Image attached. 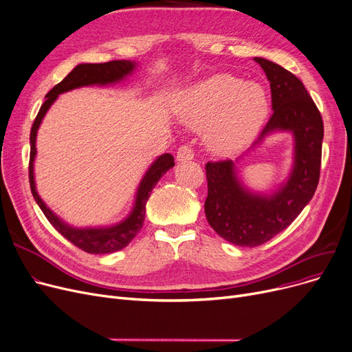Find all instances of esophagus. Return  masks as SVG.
Here are the masks:
<instances>
[{"label": "esophagus", "mask_w": 352, "mask_h": 352, "mask_svg": "<svg viewBox=\"0 0 352 352\" xmlns=\"http://www.w3.org/2000/svg\"><path fill=\"white\" fill-rule=\"evenodd\" d=\"M177 161L178 162H187V161H191L194 158V151L191 149V146L188 145H182L178 148L177 151Z\"/></svg>", "instance_id": "obj_1"}]
</instances>
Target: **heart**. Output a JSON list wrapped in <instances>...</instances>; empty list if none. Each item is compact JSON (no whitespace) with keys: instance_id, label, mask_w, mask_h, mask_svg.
<instances>
[{"instance_id":"b5f03b06","label":"heart","mask_w":352,"mask_h":352,"mask_svg":"<svg viewBox=\"0 0 352 352\" xmlns=\"http://www.w3.org/2000/svg\"><path fill=\"white\" fill-rule=\"evenodd\" d=\"M175 112L191 129L208 128L206 142L214 154L233 155L263 126L269 100L258 83L219 73L182 91Z\"/></svg>"}]
</instances>
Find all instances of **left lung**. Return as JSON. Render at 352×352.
Listing matches in <instances>:
<instances>
[{
  "label": "left lung",
  "instance_id": "1",
  "mask_svg": "<svg viewBox=\"0 0 352 352\" xmlns=\"http://www.w3.org/2000/svg\"><path fill=\"white\" fill-rule=\"evenodd\" d=\"M253 60L270 82L273 115L249 152L267 136L289 132L294 136V164L287 178L270 192L244 186L237 161L206 165L207 221L220 237L243 248L261 246L285 230L311 201L319 181L324 140L322 116L303 83L270 60Z\"/></svg>",
  "mask_w": 352,
  "mask_h": 352
}]
</instances>
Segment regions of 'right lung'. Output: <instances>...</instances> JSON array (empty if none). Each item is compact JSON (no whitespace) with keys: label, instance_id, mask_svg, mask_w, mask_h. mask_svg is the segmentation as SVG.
Instances as JSON below:
<instances>
[{"label":"right lung","instance_id":"add662e5","mask_svg":"<svg viewBox=\"0 0 352 352\" xmlns=\"http://www.w3.org/2000/svg\"><path fill=\"white\" fill-rule=\"evenodd\" d=\"M136 62L132 60H112L108 63H82L76 66L66 78L56 85L47 95H45V102L41 104V108L37 113V118L33 124L32 133H30V166H28V177H30V187L36 203L47 217L50 224L56 230L72 241L74 246L79 249L94 253H113L120 249L126 248L131 240L138 234V232L144 226L145 220V207L146 201L151 195V191L155 188L157 182L162 178V175L171 170L175 165L174 157L171 154H162L154 162L149 165L146 173L144 174L138 188L135 194V203L128 216L112 226H99V227H74L67 224L60 219L57 214L50 210L45 204L36 188L34 179V161L37 155L36 140L37 132L41 125V122L50 109V106L56 102L60 94L65 91L83 87V86H109L116 85L122 80H125L128 76L133 73L136 69Z\"/></svg>","mask_w":352,"mask_h":352}]
</instances>
